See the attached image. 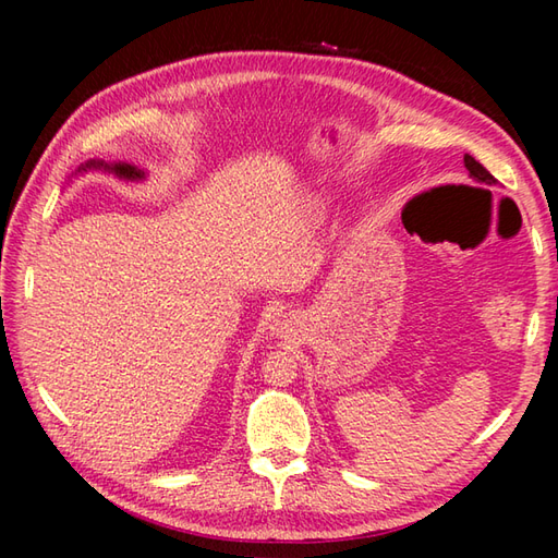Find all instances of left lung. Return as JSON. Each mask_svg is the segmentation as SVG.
<instances>
[{"instance_id": "1", "label": "left lung", "mask_w": 558, "mask_h": 558, "mask_svg": "<svg viewBox=\"0 0 558 558\" xmlns=\"http://www.w3.org/2000/svg\"><path fill=\"white\" fill-rule=\"evenodd\" d=\"M463 162H465V167H468V172H470L472 181H475V183H482V185H496V179H494V174L488 172L482 162H477L475 158L468 156V154H465Z\"/></svg>"}]
</instances>
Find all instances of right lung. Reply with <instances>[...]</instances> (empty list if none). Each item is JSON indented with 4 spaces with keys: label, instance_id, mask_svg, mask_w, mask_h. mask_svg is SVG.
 Here are the masks:
<instances>
[{
    "label": "right lung",
    "instance_id": "right-lung-1",
    "mask_svg": "<svg viewBox=\"0 0 558 558\" xmlns=\"http://www.w3.org/2000/svg\"><path fill=\"white\" fill-rule=\"evenodd\" d=\"M86 167H107V170H111L116 177H123V179H142L144 174L137 170V167H132V165H121V162H118V165H105V162H88Z\"/></svg>",
    "mask_w": 558,
    "mask_h": 558
}]
</instances>
